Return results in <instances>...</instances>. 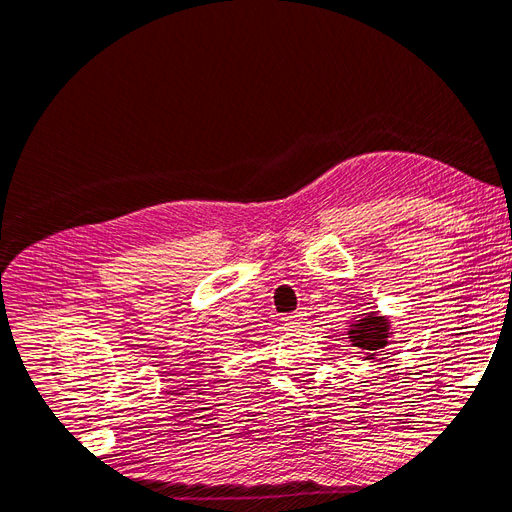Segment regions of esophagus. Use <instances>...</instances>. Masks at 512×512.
I'll use <instances>...</instances> for the list:
<instances>
[{"mask_svg":"<svg viewBox=\"0 0 512 512\" xmlns=\"http://www.w3.org/2000/svg\"><path fill=\"white\" fill-rule=\"evenodd\" d=\"M284 320V327H288V329H299L301 324L305 322V314L303 312H297V314H290V316H286V318H282Z\"/></svg>","mask_w":512,"mask_h":512,"instance_id":"esophagus-1","label":"esophagus"}]
</instances>
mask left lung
Returning <instances> with one entry per match:
<instances>
[{
	"instance_id": "left-lung-1",
	"label": "left lung",
	"mask_w": 512,
	"mask_h": 512,
	"mask_svg": "<svg viewBox=\"0 0 512 512\" xmlns=\"http://www.w3.org/2000/svg\"><path fill=\"white\" fill-rule=\"evenodd\" d=\"M391 322L386 316H380L378 312L361 314V318L350 324L348 339L354 348L365 350V361L378 359V352H382L389 346L391 337Z\"/></svg>"
}]
</instances>
